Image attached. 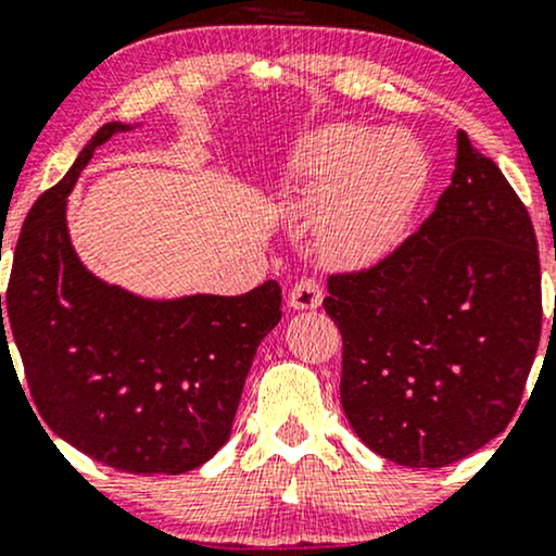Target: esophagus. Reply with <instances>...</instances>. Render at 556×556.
Listing matches in <instances>:
<instances>
[{"mask_svg": "<svg viewBox=\"0 0 556 556\" xmlns=\"http://www.w3.org/2000/svg\"><path fill=\"white\" fill-rule=\"evenodd\" d=\"M321 282L314 277H303L290 290V305L298 311H314L321 305Z\"/></svg>", "mask_w": 556, "mask_h": 556, "instance_id": "obj_1", "label": "esophagus"}]
</instances>
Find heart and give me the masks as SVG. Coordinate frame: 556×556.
<instances>
[{
	"label": "heart",
	"instance_id": "heart-1",
	"mask_svg": "<svg viewBox=\"0 0 556 556\" xmlns=\"http://www.w3.org/2000/svg\"><path fill=\"white\" fill-rule=\"evenodd\" d=\"M426 182V156L400 130L327 125L298 146L292 193L318 206V245L337 264H368L392 248Z\"/></svg>",
	"mask_w": 556,
	"mask_h": 556
}]
</instances>
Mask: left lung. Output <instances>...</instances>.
I'll use <instances>...</instances> for the list:
<instances>
[{
	"mask_svg": "<svg viewBox=\"0 0 556 556\" xmlns=\"http://www.w3.org/2000/svg\"><path fill=\"white\" fill-rule=\"evenodd\" d=\"M327 287L342 410L376 455L444 468L507 429L541 340L539 242L526 203L468 132L429 219Z\"/></svg>",
	"mask_w": 556,
	"mask_h": 556,
	"instance_id": "8db88e82",
	"label": "left lung"
}]
</instances>
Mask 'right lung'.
Wrapping results in <instances>:
<instances>
[{
  "mask_svg": "<svg viewBox=\"0 0 556 556\" xmlns=\"http://www.w3.org/2000/svg\"><path fill=\"white\" fill-rule=\"evenodd\" d=\"M125 130L101 127L30 206L0 295V353L10 355L12 334L34 410L83 455L132 476H177L229 439L256 348L282 318V290L269 279L235 298L143 300L80 264L67 195L93 151Z\"/></svg>",
  "mask_w": 556,
  "mask_h": 556,
  "instance_id": "obj_1",
  "label": "right lung"
}]
</instances>
